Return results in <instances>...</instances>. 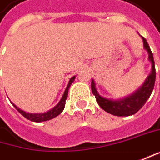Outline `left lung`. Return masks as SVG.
<instances>
[{"label":"left lung","instance_id":"obj_1","mask_svg":"<svg viewBox=\"0 0 160 160\" xmlns=\"http://www.w3.org/2000/svg\"><path fill=\"white\" fill-rule=\"evenodd\" d=\"M142 40L144 48L148 52V60L151 62L152 67H151V73L147 77L142 86H140L135 93L119 100H110L108 98L101 97L98 94L96 88V83L94 80H92L91 89H92V93L96 97L97 102L101 108L104 109L106 112L111 115L118 116V117H128L136 114L146 104L147 100L149 98L153 91L155 80H156V69H155L153 53L149 48V45L147 40L144 37H142Z\"/></svg>","mask_w":160,"mask_h":160}]
</instances>
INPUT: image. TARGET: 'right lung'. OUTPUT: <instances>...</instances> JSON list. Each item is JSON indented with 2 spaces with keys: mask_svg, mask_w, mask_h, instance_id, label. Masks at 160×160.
<instances>
[{
  "mask_svg": "<svg viewBox=\"0 0 160 160\" xmlns=\"http://www.w3.org/2000/svg\"><path fill=\"white\" fill-rule=\"evenodd\" d=\"M74 78H75V76H73V77L69 80V83H68V85H67L66 88H65V91H64V93H63V97L61 98L60 102H59L54 108H52L51 110H49V111H47V112H45V113H40V114L27 113V112H24V111L21 110V109L19 108L18 107H16L13 103H12V102H11V103L12 104V106L16 108V110H17L21 115H22L25 118L31 120V121H33V122H42V121L50 120L52 119V118H55V117H57L58 115H60V114L63 112V108H64V106H65V100H66L67 95H68L69 87L72 85V83L74 82Z\"/></svg>",
  "mask_w": 160,
  "mask_h": 160,
  "instance_id": "1",
  "label": "right lung"
}]
</instances>
